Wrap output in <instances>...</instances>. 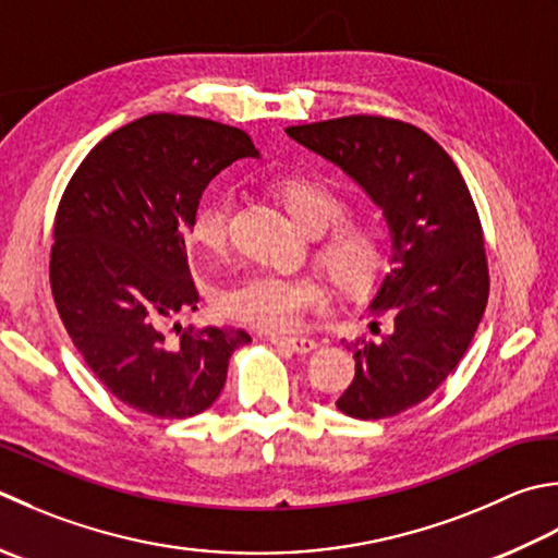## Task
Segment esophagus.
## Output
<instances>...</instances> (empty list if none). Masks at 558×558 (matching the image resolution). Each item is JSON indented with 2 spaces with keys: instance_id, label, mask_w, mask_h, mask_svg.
Returning <instances> with one entry per match:
<instances>
[{
  "instance_id": "obj_1",
  "label": "esophagus",
  "mask_w": 558,
  "mask_h": 558,
  "mask_svg": "<svg viewBox=\"0 0 558 558\" xmlns=\"http://www.w3.org/2000/svg\"><path fill=\"white\" fill-rule=\"evenodd\" d=\"M268 341L272 345H280V348H288V351L292 353H310L316 348V341L314 338H307V336H280V333H268Z\"/></svg>"
}]
</instances>
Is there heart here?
<instances>
[{
    "mask_svg": "<svg viewBox=\"0 0 558 558\" xmlns=\"http://www.w3.org/2000/svg\"><path fill=\"white\" fill-rule=\"evenodd\" d=\"M268 191L307 234H322L316 260L345 298L365 300L391 268V232L375 217H343L345 201L310 177H278ZM232 195L217 191L195 207L191 236L201 248L220 254L227 248ZM217 304L229 319L266 331H288L307 312L324 304V288L314 276L251 272L220 290Z\"/></svg>",
    "mask_w": 558,
    "mask_h": 558,
    "instance_id": "heart-1",
    "label": "heart"
}]
</instances>
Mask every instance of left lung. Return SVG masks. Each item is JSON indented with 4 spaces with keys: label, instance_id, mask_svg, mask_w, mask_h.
I'll return each instance as SVG.
<instances>
[{
    "label": "left lung",
    "instance_id": "obj_1",
    "mask_svg": "<svg viewBox=\"0 0 558 558\" xmlns=\"http://www.w3.org/2000/svg\"><path fill=\"white\" fill-rule=\"evenodd\" d=\"M286 133L341 167L385 210L391 270L369 310L377 341L345 343L355 377L338 411L379 421L416 407L460 363L488 302L484 229L452 157L421 128L385 116H343Z\"/></svg>",
    "mask_w": 558,
    "mask_h": 558
}]
</instances>
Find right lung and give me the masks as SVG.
I'll return each mask as SVG.
<instances>
[{"mask_svg":"<svg viewBox=\"0 0 558 558\" xmlns=\"http://www.w3.org/2000/svg\"><path fill=\"white\" fill-rule=\"evenodd\" d=\"M258 157L244 130L151 113L104 137L76 167L54 213L50 288L96 379L125 407L189 418L213 407L242 329H181L198 290L189 234L217 173Z\"/></svg>","mask_w":558,"mask_h":558,"instance_id":"add662e5","label":"right lung"}]
</instances>
